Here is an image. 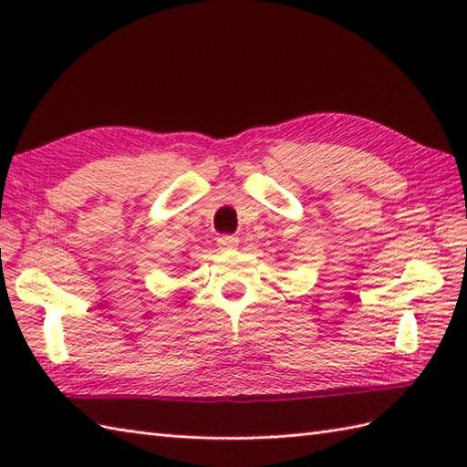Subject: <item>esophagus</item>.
Returning <instances> with one entry per match:
<instances>
[{"instance_id": "34e87169", "label": "esophagus", "mask_w": 467, "mask_h": 467, "mask_svg": "<svg viewBox=\"0 0 467 467\" xmlns=\"http://www.w3.org/2000/svg\"><path fill=\"white\" fill-rule=\"evenodd\" d=\"M216 244H218V249H221V251H233V249H236V246H239V239H236V236H233V234H224V236H218Z\"/></svg>"}]
</instances>
